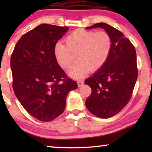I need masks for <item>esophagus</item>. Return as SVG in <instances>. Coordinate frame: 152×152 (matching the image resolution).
I'll use <instances>...</instances> for the list:
<instances>
[{"mask_svg":"<svg viewBox=\"0 0 152 152\" xmlns=\"http://www.w3.org/2000/svg\"><path fill=\"white\" fill-rule=\"evenodd\" d=\"M84 80H77V84H78L79 86H82V85L84 84Z\"/></svg>","mask_w":152,"mask_h":152,"instance_id":"esophagus-1","label":"esophagus"}]
</instances>
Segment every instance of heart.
Instances as JSON below:
<instances>
[{"label":"heart","instance_id":"1","mask_svg":"<svg viewBox=\"0 0 152 152\" xmlns=\"http://www.w3.org/2000/svg\"><path fill=\"white\" fill-rule=\"evenodd\" d=\"M66 44L57 43L55 55L61 68L68 69L75 59L79 60L69 70L75 78H82L91 71H97L107 62L112 47V39L104 31L75 30L65 39Z\"/></svg>","mask_w":152,"mask_h":152}]
</instances>
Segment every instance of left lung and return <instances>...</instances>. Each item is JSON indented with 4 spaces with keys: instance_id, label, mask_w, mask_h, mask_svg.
Listing matches in <instances>:
<instances>
[{
    "instance_id": "1",
    "label": "left lung",
    "mask_w": 152,
    "mask_h": 152,
    "mask_svg": "<svg viewBox=\"0 0 152 152\" xmlns=\"http://www.w3.org/2000/svg\"><path fill=\"white\" fill-rule=\"evenodd\" d=\"M104 29L111 37L112 47L104 65L84 83L91 88L86 107L93 115L109 118L119 113L132 96L138 78L136 52L122 32L104 23L87 29Z\"/></svg>"
}]
</instances>
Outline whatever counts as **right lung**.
I'll list each match as a JSON object with an SVG mask.
<instances>
[{
	"label": "right lung",
	"instance_id": "1",
	"mask_svg": "<svg viewBox=\"0 0 152 152\" xmlns=\"http://www.w3.org/2000/svg\"><path fill=\"white\" fill-rule=\"evenodd\" d=\"M68 27L41 24L23 35L11 55L12 87L26 111L42 122L63 113L70 91L77 88L57 63L55 47Z\"/></svg>",
	"mask_w": 152,
	"mask_h": 152
}]
</instances>
